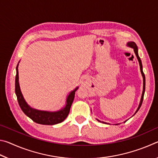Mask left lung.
I'll return each instance as SVG.
<instances>
[{
	"mask_svg": "<svg viewBox=\"0 0 158 158\" xmlns=\"http://www.w3.org/2000/svg\"><path fill=\"white\" fill-rule=\"evenodd\" d=\"M127 45L128 47H130L131 48H132V49H134V52H135V55L136 56H137V59H138V61L139 63V66H140V70H141V74H142V77H143V92H142V95H141V100H140V103H139V105L138 108L137 109V111H136L135 114L137 113V112L139 111V109H140L141 105H142V102H143V95H144V93H145V85H146V79H145V75H144V73L143 72V67H142V63H141V60L140 59L139 56V54H138V47L137 46V44H135V42H127ZM134 114V115H135ZM98 121H100L101 123H105V124H109V123H105V122H103V121H99L98 119H97ZM116 125H118V124H116Z\"/></svg>",
	"mask_w": 158,
	"mask_h": 158,
	"instance_id": "8db88e82",
	"label": "left lung"
}]
</instances>
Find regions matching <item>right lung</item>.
I'll return each mask as SVG.
<instances>
[{
    "label": "right lung",
    "mask_w": 158,
    "mask_h": 158,
    "mask_svg": "<svg viewBox=\"0 0 158 158\" xmlns=\"http://www.w3.org/2000/svg\"><path fill=\"white\" fill-rule=\"evenodd\" d=\"M18 65L16 68L17 74L15 77V93L17 95V100L21 110L23 111L26 116L33 120L36 123L42 125H55L60 123L63 122L67 117H68L72 104L73 102L75 91L78 89L77 87L75 89L69 93L66 100V105L65 107L61 109L60 110L57 111H47L37 110L33 109L29 106L26 100L23 98L22 93L21 92L19 83V73H18Z\"/></svg>",
    "instance_id": "obj_1"
}]
</instances>
